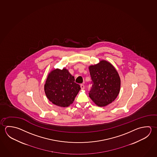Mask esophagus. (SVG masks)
I'll list each match as a JSON object with an SVG mask.
<instances>
[{
    "label": "esophagus",
    "instance_id": "1",
    "mask_svg": "<svg viewBox=\"0 0 157 157\" xmlns=\"http://www.w3.org/2000/svg\"><path fill=\"white\" fill-rule=\"evenodd\" d=\"M80 88H81L82 89H84L85 88V86H84V84H81V85H80Z\"/></svg>",
    "mask_w": 157,
    "mask_h": 157
}]
</instances>
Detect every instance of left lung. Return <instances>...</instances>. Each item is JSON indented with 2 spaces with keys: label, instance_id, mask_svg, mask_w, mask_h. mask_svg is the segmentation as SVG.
Returning a JSON list of instances; mask_svg holds the SVG:
<instances>
[{
  "label": "left lung",
  "instance_id": "8db88e82",
  "mask_svg": "<svg viewBox=\"0 0 157 157\" xmlns=\"http://www.w3.org/2000/svg\"><path fill=\"white\" fill-rule=\"evenodd\" d=\"M92 86L89 95L95 104L105 106L117 98L120 90L121 80L111 64L106 61L89 68Z\"/></svg>",
  "mask_w": 157,
  "mask_h": 157
}]
</instances>
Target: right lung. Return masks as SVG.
<instances>
[{
    "instance_id": "add662e5",
    "label": "right lung",
    "mask_w": 157,
    "mask_h": 157,
    "mask_svg": "<svg viewBox=\"0 0 157 157\" xmlns=\"http://www.w3.org/2000/svg\"><path fill=\"white\" fill-rule=\"evenodd\" d=\"M75 81V77L66 69L53 70L48 75L44 85L47 98L57 106L68 107L80 90V85Z\"/></svg>"
}]
</instances>
